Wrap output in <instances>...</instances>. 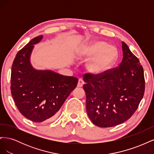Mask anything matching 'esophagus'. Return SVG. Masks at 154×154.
Here are the masks:
<instances>
[{
	"instance_id": "1",
	"label": "esophagus",
	"mask_w": 154,
	"mask_h": 154,
	"mask_svg": "<svg viewBox=\"0 0 154 154\" xmlns=\"http://www.w3.org/2000/svg\"><path fill=\"white\" fill-rule=\"evenodd\" d=\"M83 84H84V82H83L82 79H81V78L79 79L78 84H77V87H82L83 85Z\"/></svg>"
}]
</instances>
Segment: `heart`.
Listing matches in <instances>:
<instances>
[{"label":"heart","instance_id":"heart-1","mask_svg":"<svg viewBox=\"0 0 154 154\" xmlns=\"http://www.w3.org/2000/svg\"><path fill=\"white\" fill-rule=\"evenodd\" d=\"M78 55L83 60L91 58L87 65V69L95 75L103 74L112 68L119 57L117 48L100 40H92L83 45Z\"/></svg>","mask_w":154,"mask_h":154}]
</instances>
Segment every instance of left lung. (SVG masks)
<instances>
[{"instance_id":"obj_1","label":"left lung","mask_w":154,"mask_h":154,"mask_svg":"<svg viewBox=\"0 0 154 154\" xmlns=\"http://www.w3.org/2000/svg\"><path fill=\"white\" fill-rule=\"evenodd\" d=\"M122 51L119 67L99 75H83L87 112L97 127H111L126 122L136 112L144 95L143 68L124 42Z\"/></svg>"}]
</instances>
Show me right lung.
<instances>
[{
  "mask_svg": "<svg viewBox=\"0 0 154 154\" xmlns=\"http://www.w3.org/2000/svg\"><path fill=\"white\" fill-rule=\"evenodd\" d=\"M42 38L35 37L18 51L11 74V95L17 109L27 119L38 123L56 117L78 82L75 77L32 67L31 52Z\"/></svg>",
  "mask_w": 154,
  "mask_h": 154,
  "instance_id": "right-lung-1",
  "label": "right lung"
}]
</instances>
